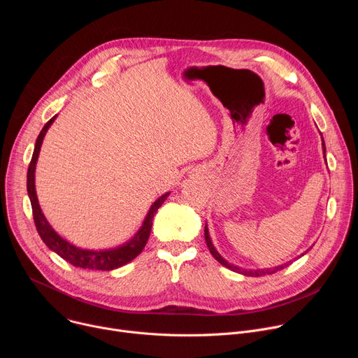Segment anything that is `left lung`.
I'll list each match as a JSON object with an SVG mask.
<instances>
[{"label": "left lung", "instance_id": "1", "mask_svg": "<svg viewBox=\"0 0 358 358\" xmlns=\"http://www.w3.org/2000/svg\"><path fill=\"white\" fill-rule=\"evenodd\" d=\"M322 145H323V150L326 151L324 141L322 143ZM203 236H206V242H207V246H208L211 255H213V257H214L221 265H224L225 268H228V269H231V271H234V272H238V273H241V275H245V276H264V275H272V273H276L278 271L286 268V266L290 264V262H287V264H283V265H279V266H275V268H269V269H257V271L242 269V268H239V266H235V265L229 264L227 259H224V258L221 257L220 252L215 249V246H214V243H213V241H211V236H210V231H208L207 224H206V229H203ZM308 250H309V249H308ZM308 250H306V252H308ZM306 252H304V253H306ZM304 253H301L300 257H303Z\"/></svg>", "mask_w": 358, "mask_h": 358}]
</instances>
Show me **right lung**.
Instances as JSON below:
<instances>
[{"label":"right lung","instance_id":"add662e5","mask_svg":"<svg viewBox=\"0 0 358 358\" xmlns=\"http://www.w3.org/2000/svg\"><path fill=\"white\" fill-rule=\"evenodd\" d=\"M57 116L58 115H55L42 127V130L36 138V143H35L34 155H32V159H31V163L28 167V174H27V191H28V196H29L31 206H32V214H34L36 231H38L41 239L43 241V243L50 250L58 253L62 259H65L66 262H69L71 265H73L76 268L92 269V271L117 269V268L131 262L136 257H138V255L141 253V250L144 249L147 239L150 236L152 218H155V214L162 207V203L167 199L170 192H166L164 195L159 196L155 202L151 203V207H150L140 229L134 234V236L131 239H129L123 245H119L116 248H109V249L93 250V249H83V248H79V246L68 242L52 227H50V224L45 218V215L39 207L36 189H35V169H36V162L39 157L41 145H42V141H43V137H45L48 129L55 122Z\"/></svg>","mask_w":358,"mask_h":358}]
</instances>
